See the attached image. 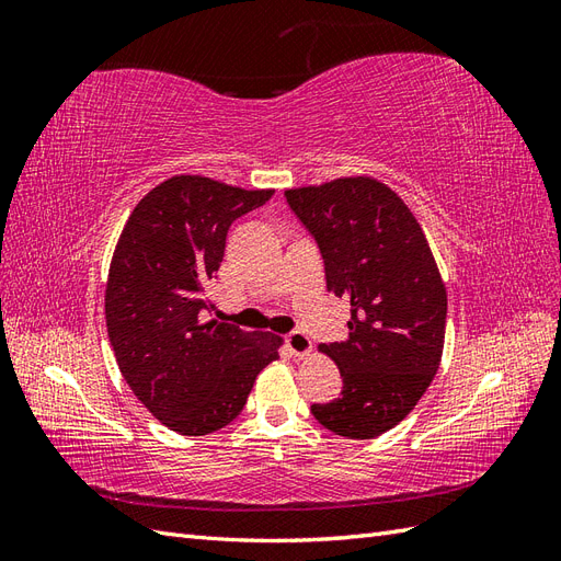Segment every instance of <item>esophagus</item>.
Wrapping results in <instances>:
<instances>
[{
  "label": "esophagus",
  "mask_w": 561,
  "mask_h": 561,
  "mask_svg": "<svg viewBox=\"0 0 561 561\" xmlns=\"http://www.w3.org/2000/svg\"><path fill=\"white\" fill-rule=\"evenodd\" d=\"M285 346L295 355V358H301V355H307L311 351V339L307 332L293 330L290 334H285Z\"/></svg>",
  "instance_id": "obj_1"
}]
</instances>
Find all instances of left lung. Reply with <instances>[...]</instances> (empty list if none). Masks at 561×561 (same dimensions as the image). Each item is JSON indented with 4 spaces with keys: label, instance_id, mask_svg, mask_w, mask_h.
<instances>
[{
    "label": "left lung",
    "instance_id": "obj_1",
    "mask_svg": "<svg viewBox=\"0 0 561 561\" xmlns=\"http://www.w3.org/2000/svg\"><path fill=\"white\" fill-rule=\"evenodd\" d=\"M322 254L328 293L351 304L344 342L320 344L342 393L311 414L328 431L377 437L410 414L439 367L447 293L416 217L386 184L344 178L287 190Z\"/></svg>",
    "mask_w": 561,
    "mask_h": 561
}]
</instances>
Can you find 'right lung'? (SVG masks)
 Masks as SVG:
<instances>
[{
  "label": "right lung",
  "instance_id": "add662e5",
  "mask_svg": "<svg viewBox=\"0 0 561 561\" xmlns=\"http://www.w3.org/2000/svg\"><path fill=\"white\" fill-rule=\"evenodd\" d=\"M271 196L175 175L135 206L116 243L105 290L116 365L147 410L180 435L225 428L278 358L280 336L203 316L229 227Z\"/></svg>",
  "mask_w": 561,
  "mask_h": 561
}]
</instances>
